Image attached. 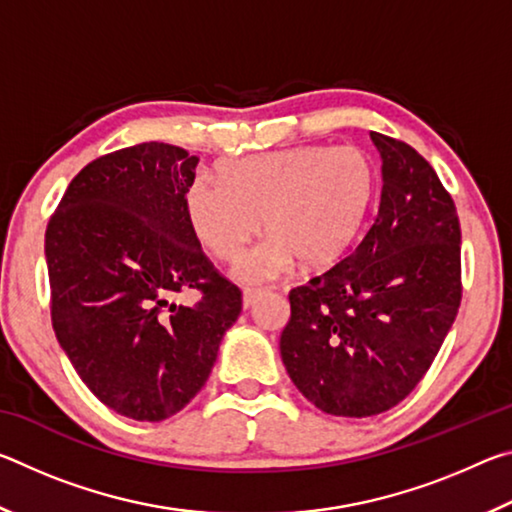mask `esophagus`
Masks as SVG:
<instances>
[{
	"label": "esophagus",
	"instance_id": "1",
	"mask_svg": "<svg viewBox=\"0 0 512 512\" xmlns=\"http://www.w3.org/2000/svg\"><path fill=\"white\" fill-rule=\"evenodd\" d=\"M257 296H259V291L257 289H246L244 291V307L248 309V307H253L255 305V300H257Z\"/></svg>",
	"mask_w": 512,
	"mask_h": 512
}]
</instances>
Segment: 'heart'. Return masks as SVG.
Returning <instances> with one entry per match:
<instances>
[{
    "mask_svg": "<svg viewBox=\"0 0 512 512\" xmlns=\"http://www.w3.org/2000/svg\"><path fill=\"white\" fill-rule=\"evenodd\" d=\"M221 183L198 173L183 194L196 239L219 259H235L259 228L271 237L241 255L244 284L275 280L298 259L316 268L350 248L372 201V167L357 146H296L225 162Z\"/></svg>",
    "mask_w": 512,
    "mask_h": 512,
    "instance_id": "b5f03b06",
    "label": "heart"
}]
</instances>
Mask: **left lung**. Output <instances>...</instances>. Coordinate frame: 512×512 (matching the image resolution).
<instances>
[{"label":"left lung","instance_id":"8db88e82","mask_svg":"<svg viewBox=\"0 0 512 512\" xmlns=\"http://www.w3.org/2000/svg\"><path fill=\"white\" fill-rule=\"evenodd\" d=\"M381 201L361 244L289 291L280 352L320 411L368 418L400 404L443 345L461 307V223L438 173L395 137L370 133Z\"/></svg>","mask_w":512,"mask_h":512}]
</instances>
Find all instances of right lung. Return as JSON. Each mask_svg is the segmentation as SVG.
<instances>
[{"mask_svg":"<svg viewBox=\"0 0 512 512\" xmlns=\"http://www.w3.org/2000/svg\"><path fill=\"white\" fill-rule=\"evenodd\" d=\"M196 155L144 142L76 173L51 214V325L83 384L126 418L160 422L205 386L241 311L189 228L183 194ZM202 291L192 308L170 298Z\"/></svg>","mask_w":512,"mask_h":512,"instance_id":"add662e5","label":"right lung"}]
</instances>
